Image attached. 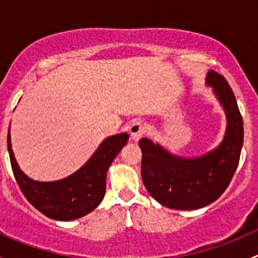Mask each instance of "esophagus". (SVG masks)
Here are the masks:
<instances>
[{
	"label": "esophagus",
	"instance_id": "34e87169",
	"mask_svg": "<svg viewBox=\"0 0 258 258\" xmlns=\"http://www.w3.org/2000/svg\"><path fill=\"white\" fill-rule=\"evenodd\" d=\"M145 132L146 126L141 121H139V119H135V121H132V123L130 124V134H131L132 139H134L135 141H139V140L144 136Z\"/></svg>",
	"mask_w": 258,
	"mask_h": 258
}]
</instances>
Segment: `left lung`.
<instances>
[{
  "label": "left lung",
  "mask_w": 258,
  "mask_h": 258,
  "mask_svg": "<svg viewBox=\"0 0 258 258\" xmlns=\"http://www.w3.org/2000/svg\"><path fill=\"white\" fill-rule=\"evenodd\" d=\"M207 83L213 87L227 116L225 140L216 150L197 158H181L148 139L140 140L146 189L168 209L197 210L212 204L227 188L240 162L243 122L232 88L222 75L212 70Z\"/></svg>",
  "instance_id": "left-lung-1"
}]
</instances>
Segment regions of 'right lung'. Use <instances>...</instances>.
<instances>
[{
    "label": "right lung",
    "instance_id": "1",
    "mask_svg": "<svg viewBox=\"0 0 258 258\" xmlns=\"http://www.w3.org/2000/svg\"><path fill=\"white\" fill-rule=\"evenodd\" d=\"M127 140V134L108 137L77 172L54 182L33 181L20 170L11 148L10 131L7 147L15 178L27 201L52 220L71 221L90 213L102 201L106 192V173Z\"/></svg>",
    "mask_w": 258,
    "mask_h": 258
}]
</instances>
